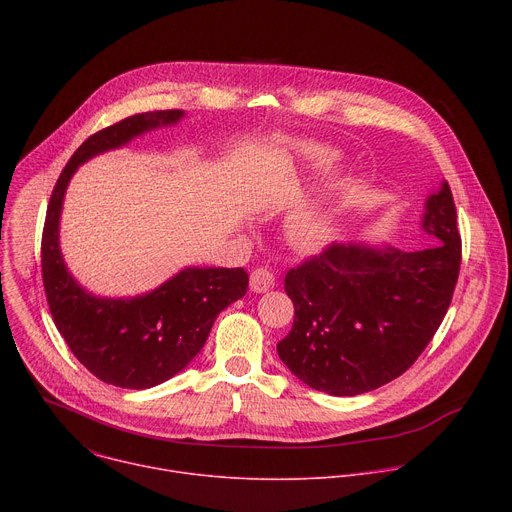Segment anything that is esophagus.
Instances as JSON below:
<instances>
[{"label":"esophagus","instance_id":"obj_1","mask_svg":"<svg viewBox=\"0 0 512 512\" xmlns=\"http://www.w3.org/2000/svg\"><path fill=\"white\" fill-rule=\"evenodd\" d=\"M249 285H251V291H255V294H265V291L275 287V275L265 267H257L251 273Z\"/></svg>","mask_w":512,"mask_h":512}]
</instances>
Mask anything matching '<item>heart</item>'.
Instances as JSON below:
<instances>
[{
  "mask_svg": "<svg viewBox=\"0 0 512 512\" xmlns=\"http://www.w3.org/2000/svg\"><path fill=\"white\" fill-rule=\"evenodd\" d=\"M296 152L314 172H320V174L332 172L342 158L338 150L328 148V145L314 143V141H298ZM356 196H358L356 182L354 180L342 182L328 204L314 208V210L300 212L291 218V225H289L291 239H294L304 249L322 247L334 235L338 218L350 206H354Z\"/></svg>",
  "mask_w": 512,
  "mask_h": 512,
  "instance_id": "b5f03b06",
  "label": "heart"
}]
</instances>
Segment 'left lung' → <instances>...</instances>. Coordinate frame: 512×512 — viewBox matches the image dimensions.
Segmentation results:
<instances>
[{
    "instance_id": "left-lung-1",
    "label": "left lung",
    "mask_w": 512,
    "mask_h": 512,
    "mask_svg": "<svg viewBox=\"0 0 512 512\" xmlns=\"http://www.w3.org/2000/svg\"><path fill=\"white\" fill-rule=\"evenodd\" d=\"M419 251L332 245L289 269L294 326L277 354L302 383L336 397L369 393L401 377L440 328L462 261L448 182L425 198Z\"/></svg>"
}]
</instances>
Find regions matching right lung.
Listing matches in <instances>:
<instances>
[{"mask_svg":"<svg viewBox=\"0 0 512 512\" xmlns=\"http://www.w3.org/2000/svg\"><path fill=\"white\" fill-rule=\"evenodd\" d=\"M182 117L180 109L139 113L91 135L64 166L46 210L42 279L54 324L81 364L103 383L121 389H150L186 369L216 316L241 300L249 287V275L241 267H184L141 296L101 298L72 277L64 263L60 214L79 166L143 133L176 125Z\"/></svg>","mask_w":512,"mask_h":512,"instance_id":"1","label":"right lung"}]
</instances>
